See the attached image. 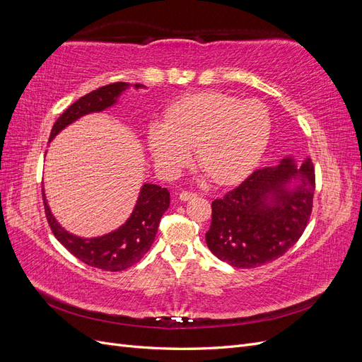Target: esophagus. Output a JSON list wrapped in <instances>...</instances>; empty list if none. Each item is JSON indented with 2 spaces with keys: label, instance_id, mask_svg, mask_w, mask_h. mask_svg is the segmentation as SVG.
<instances>
[{
  "label": "esophagus",
  "instance_id": "obj_1",
  "mask_svg": "<svg viewBox=\"0 0 362 362\" xmlns=\"http://www.w3.org/2000/svg\"><path fill=\"white\" fill-rule=\"evenodd\" d=\"M196 193H193V192H181L180 193V199L181 201H190V199H194L196 198Z\"/></svg>",
  "mask_w": 362,
  "mask_h": 362
}]
</instances>
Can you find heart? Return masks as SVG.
Wrapping results in <instances>:
<instances>
[{"instance_id": "heart-1", "label": "heart", "mask_w": 362, "mask_h": 362, "mask_svg": "<svg viewBox=\"0 0 362 362\" xmlns=\"http://www.w3.org/2000/svg\"><path fill=\"white\" fill-rule=\"evenodd\" d=\"M270 136V116L258 101L221 92L182 98L152 122L148 141L164 173L178 172L196 146V158L217 184H233L257 166Z\"/></svg>"}]
</instances>
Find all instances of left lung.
Masks as SVG:
<instances>
[{"label": "left lung", "instance_id": "obj_1", "mask_svg": "<svg viewBox=\"0 0 362 362\" xmlns=\"http://www.w3.org/2000/svg\"><path fill=\"white\" fill-rule=\"evenodd\" d=\"M314 190L310 158L302 166L286 157L278 166L257 169L211 202L208 249L237 269H254L282 257L305 231Z\"/></svg>", "mask_w": 362, "mask_h": 362}]
</instances>
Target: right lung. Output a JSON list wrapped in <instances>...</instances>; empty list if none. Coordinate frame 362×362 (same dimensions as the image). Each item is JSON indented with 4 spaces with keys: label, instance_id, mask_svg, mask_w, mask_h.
<instances>
[{
    "label": "right lung",
    "instance_id": "right-lung-1",
    "mask_svg": "<svg viewBox=\"0 0 362 362\" xmlns=\"http://www.w3.org/2000/svg\"><path fill=\"white\" fill-rule=\"evenodd\" d=\"M129 87L128 83H113L100 87L90 93L81 96L64 110L54 124L49 141L56 137L60 131L72 124L74 120L80 119L84 115L103 112L117 103L120 93ZM136 89L144 87L134 84ZM170 204V193L168 189L160 187L157 184H144L140 190L134 211L131 213L128 221L119 226L116 231L108 233L95 238H81L69 234L66 229L51 214L47 198L43 194V205H45L47 221L52 234L59 242L66 247L74 257L92 266L107 272H120L136 264L151 249L161 216L166 213Z\"/></svg>",
    "mask_w": 362,
    "mask_h": 362
}]
</instances>
